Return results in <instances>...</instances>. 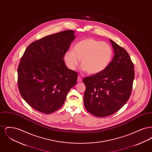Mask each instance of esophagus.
Wrapping results in <instances>:
<instances>
[{
	"mask_svg": "<svg viewBox=\"0 0 152 152\" xmlns=\"http://www.w3.org/2000/svg\"><path fill=\"white\" fill-rule=\"evenodd\" d=\"M81 81H82L81 77L79 76L77 77V82L80 83V82H81Z\"/></svg>",
	"mask_w": 152,
	"mask_h": 152,
	"instance_id": "obj_1",
	"label": "esophagus"
}]
</instances>
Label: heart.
<instances>
[{
  "label": "heart",
  "instance_id": "b5f03b06",
  "mask_svg": "<svg viewBox=\"0 0 152 152\" xmlns=\"http://www.w3.org/2000/svg\"><path fill=\"white\" fill-rule=\"evenodd\" d=\"M112 56L113 50L108 43L88 38L77 42L73 46V51H66L64 59L66 66L71 70L76 68L81 59L82 69L94 75L107 68Z\"/></svg>",
  "mask_w": 152,
  "mask_h": 152
}]
</instances>
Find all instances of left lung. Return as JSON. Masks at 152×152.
I'll use <instances>...</instances> for the list:
<instances>
[{
    "label": "left lung",
    "mask_w": 152,
    "mask_h": 152,
    "mask_svg": "<svg viewBox=\"0 0 152 152\" xmlns=\"http://www.w3.org/2000/svg\"><path fill=\"white\" fill-rule=\"evenodd\" d=\"M110 42L115 52L112 61L102 72L83 80L84 107L99 117L110 116L123 107L130 97L134 78V64L128 52Z\"/></svg>",
    "instance_id": "8db88e82"
}]
</instances>
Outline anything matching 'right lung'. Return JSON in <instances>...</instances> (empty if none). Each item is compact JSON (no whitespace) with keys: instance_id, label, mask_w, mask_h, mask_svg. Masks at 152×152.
Returning a JSON list of instances; mask_svg holds the SVG:
<instances>
[{"instance_id":"obj_1","label":"right lung","mask_w":152,"mask_h":152,"mask_svg":"<svg viewBox=\"0 0 152 152\" xmlns=\"http://www.w3.org/2000/svg\"><path fill=\"white\" fill-rule=\"evenodd\" d=\"M74 34L66 30L36 40L20 59L18 69L20 94L39 112L50 114L60 108L77 83V73L68 69L63 60L76 37Z\"/></svg>"}]
</instances>
